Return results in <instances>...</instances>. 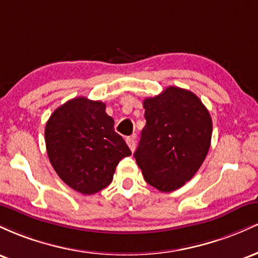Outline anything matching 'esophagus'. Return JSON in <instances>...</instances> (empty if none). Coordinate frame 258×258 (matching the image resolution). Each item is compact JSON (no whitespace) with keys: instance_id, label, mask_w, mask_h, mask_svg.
I'll use <instances>...</instances> for the list:
<instances>
[{"instance_id":"1","label":"esophagus","mask_w":258,"mask_h":258,"mask_svg":"<svg viewBox=\"0 0 258 258\" xmlns=\"http://www.w3.org/2000/svg\"><path fill=\"white\" fill-rule=\"evenodd\" d=\"M126 143H127V146L130 147V149L132 150V152L136 149V139H135V137H127L126 138Z\"/></svg>"}]
</instances>
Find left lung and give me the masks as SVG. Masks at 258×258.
Returning a JSON list of instances; mask_svg holds the SVG:
<instances>
[{
	"label": "left lung",
	"mask_w": 258,
	"mask_h": 258,
	"mask_svg": "<svg viewBox=\"0 0 258 258\" xmlns=\"http://www.w3.org/2000/svg\"><path fill=\"white\" fill-rule=\"evenodd\" d=\"M147 123L135 153L147 183L168 193L180 188L198 172L211 144L210 112L193 92L167 87L146 98Z\"/></svg>",
	"instance_id": "8db88e82"
}]
</instances>
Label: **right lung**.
<instances>
[{
    "label": "right lung",
    "mask_w": 258,
    "mask_h": 258,
    "mask_svg": "<svg viewBox=\"0 0 258 258\" xmlns=\"http://www.w3.org/2000/svg\"><path fill=\"white\" fill-rule=\"evenodd\" d=\"M47 154L61 180L91 195L111 183L121 159L131 155L99 100L78 97L53 111L44 128Z\"/></svg>",
    "instance_id": "1"
}]
</instances>
